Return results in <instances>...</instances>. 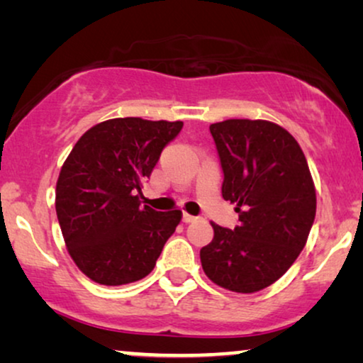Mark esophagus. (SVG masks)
Listing matches in <instances>:
<instances>
[{
	"mask_svg": "<svg viewBox=\"0 0 363 363\" xmlns=\"http://www.w3.org/2000/svg\"><path fill=\"white\" fill-rule=\"evenodd\" d=\"M182 220H183V223H193V221H196L198 218L193 216V215H188V213H183Z\"/></svg>",
	"mask_w": 363,
	"mask_h": 363,
	"instance_id": "esophagus-1",
	"label": "esophagus"
}]
</instances>
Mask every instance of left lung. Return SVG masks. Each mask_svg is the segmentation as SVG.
I'll return each mask as SVG.
<instances>
[{
  "label": "left lung",
  "instance_id": "1",
  "mask_svg": "<svg viewBox=\"0 0 363 363\" xmlns=\"http://www.w3.org/2000/svg\"><path fill=\"white\" fill-rule=\"evenodd\" d=\"M223 170L221 195L236 203L235 230L211 223L215 236L201 247L205 274L235 292L276 282L304 250L315 218V190L299 143L267 121L211 123Z\"/></svg>",
  "mask_w": 363,
  "mask_h": 363
}]
</instances>
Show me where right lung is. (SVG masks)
Returning <instances> with one entry per match:
<instances>
[{"label":"right lung","instance_id":"right-lung-1","mask_svg":"<svg viewBox=\"0 0 363 363\" xmlns=\"http://www.w3.org/2000/svg\"><path fill=\"white\" fill-rule=\"evenodd\" d=\"M183 122L111 118L79 138L56 185L69 255L89 279L122 286L148 276L182 211L142 206L143 182Z\"/></svg>","mask_w":363,"mask_h":363}]
</instances>
